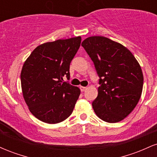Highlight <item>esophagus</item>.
Wrapping results in <instances>:
<instances>
[{
    "label": "esophagus",
    "instance_id": "obj_1",
    "mask_svg": "<svg viewBox=\"0 0 157 157\" xmlns=\"http://www.w3.org/2000/svg\"><path fill=\"white\" fill-rule=\"evenodd\" d=\"M80 89L81 91H85L87 89V87H85V86H80Z\"/></svg>",
    "mask_w": 157,
    "mask_h": 157
}]
</instances>
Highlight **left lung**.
<instances>
[{
	"label": "left lung",
	"instance_id": "1",
	"mask_svg": "<svg viewBox=\"0 0 157 157\" xmlns=\"http://www.w3.org/2000/svg\"><path fill=\"white\" fill-rule=\"evenodd\" d=\"M82 46L94 64L100 80L94 111L103 121H121L137 105L143 75L132 53L122 44L102 36L84 40Z\"/></svg>",
	"mask_w": 157,
	"mask_h": 157
}]
</instances>
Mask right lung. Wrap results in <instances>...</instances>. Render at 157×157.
<instances>
[{
    "label": "right lung",
    "mask_w": 157,
    "mask_h": 157,
    "mask_svg": "<svg viewBox=\"0 0 157 157\" xmlns=\"http://www.w3.org/2000/svg\"><path fill=\"white\" fill-rule=\"evenodd\" d=\"M80 43V37L45 43L25 61L21 74L23 98L40 121L58 123L72 113L80 90L63 77L69 79L70 63Z\"/></svg>",
    "instance_id": "add662e5"
}]
</instances>
